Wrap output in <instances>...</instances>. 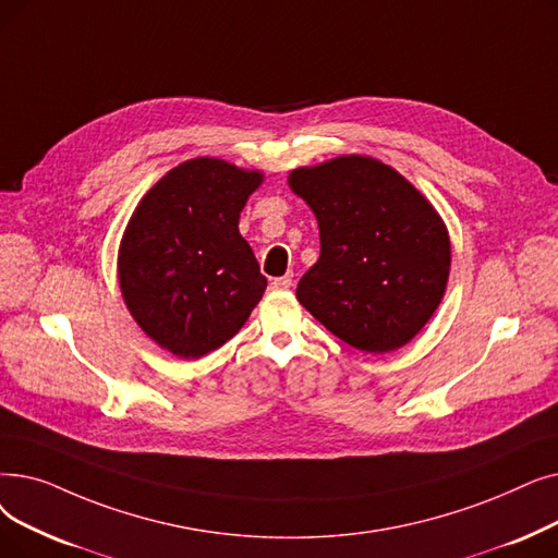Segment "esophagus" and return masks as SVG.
Returning <instances> with one entry per match:
<instances>
[{"label": "esophagus", "instance_id": "34e87169", "mask_svg": "<svg viewBox=\"0 0 558 558\" xmlns=\"http://www.w3.org/2000/svg\"><path fill=\"white\" fill-rule=\"evenodd\" d=\"M289 287H292V278H289V276L271 280V289H276V292H284V289H289Z\"/></svg>", "mask_w": 558, "mask_h": 558}]
</instances>
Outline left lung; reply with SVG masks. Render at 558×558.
<instances>
[{"label": "left lung", "mask_w": 558, "mask_h": 558, "mask_svg": "<svg viewBox=\"0 0 558 558\" xmlns=\"http://www.w3.org/2000/svg\"><path fill=\"white\" fill-rule=\"evenodd\" d=\"M289 189L317 216L322 255L299 303L349 347L390 353L438 310L451 269L442 216L392 166L342 155L301 166Z\"/></svg>", "instance_id": "8db88e82"}]
</instances>
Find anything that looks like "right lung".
I'll list each match as a JSON object with an SVG mask.
<instances>
[{
	"label": "right lung",
	"instance_id": "obj_1",
	"mask_svg": "<svg viewBox=\"0 0 558 558\" xmlns=\"http://www.w3.org/2000/svg\"><path fill=\"white\" fill-rule=\"evenodd\" d=\"M264 182L216 157L171 168L136 205L120 239V294L155 344L196 360L223 347L259 303L266 278L239 214Z\"/></svg>",
	"mask_w": 558,
	"mask_h": 558
}]
</instances>
